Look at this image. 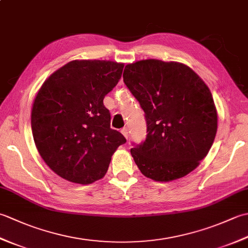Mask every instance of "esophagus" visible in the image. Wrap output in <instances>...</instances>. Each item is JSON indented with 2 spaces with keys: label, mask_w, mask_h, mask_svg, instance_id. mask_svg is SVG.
<instances>
[{
  "label": "esophagus",
  "mask_w": 248,
  "mask_h": 248,
  "mask_svg": "<svg viewBox=\"0 0 248 248\" xmlns=\"http://www.w3.org/2000/svg\"><path fill=\"white\" fill-rule=\"evenodd\" d=\"M121 133H123V135L124 136L125 139L129 138V131H128V128H123V129H121Z\"/></svg>",
  "instance_id": "obj_1"
}]
</instances>
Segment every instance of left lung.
Returning a JSON list of instances; mask_svg holds the SVG:
<instances>
[{"label":"left lung","mask_w":248,"mask_h":248,"mask_svg":"<svg viewBox=\"0 0 248 248\" xmlns=\"http://www.w3.org/2000/svg\"><path fill=\"white\" fill-rule=\"evenodd\" d=\"M124 82L147 121L145 141L131 149L141 173L170 182L193 171L217 131V108L202 78L182 62L151 59L125 66Z\"/></svg>","instance_id":"1"}]
</instances>
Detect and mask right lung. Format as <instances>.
I'll list each match as a JSON object with an SVG mask.
<instances>
[{
    "instance_id": "1",
    "label": "right lung",
    "mask_w": 248,
    "mask_h": 248,
    "mask_svg": "<svg viewBox=\"0 0 248 248\" xmlns=\"http://www.w3.org/2000/svg\"><path fill=\"white\" fill-rule=\"evenodd\" d=\"M123 62L76 60L46 78L31 113L40 156L56 175L78 184L104 177L124 136L110 129L103 99L117 85Z\"/></svg>"
}]
</instances>
